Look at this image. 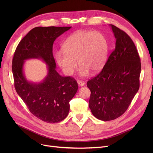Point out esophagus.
I'll return each instance as SVG.
<instances>
[{"label":"esophagus","mask_w":153,"mask_h":153,"mask_svg":"<svg viewBox=\"0 0 153 153\" xmlns=\"http://www.w3.org/2000/svg\"><path fill=\"white\" fill-rule=\"evenodd\" d=\"M77 84L79 87H82L85 85V82L84 81H78Z\"/></svg>","instance_id":"1"}]
</instances>
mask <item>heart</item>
<instances>
[{
  "mask_svg": "<svg viewBox=\"0 0 153 153\" xmlns=\"http://www.w3.org/2000/svg\"><path fill=\"white\" fill-rule=\"evenodd\" d=\"M108 44L103 34L97 31H78L69 36L62 45V51L56 53L58 66L66 76L73 74L79 66V73L86 77L91 71L99 72L107 59Z\"/></svg>",
  "mask_w": 153,
  "mask_h": 153,
  "instance_id": "1",
  "label": "heart"
}]
</instances>
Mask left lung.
<instances>
[{"mask_svg": "<svg viewBox=\"0 0 153 153\" xmlns=\"http://www.w3.org/2000/svg\"><path fill=\"white\" fill-rule=\"evenodd\" d=\"M115 48L100 73L87 83L91 91L89 106L93 115L102 121L123 115L140 87L141 62L131 38L110 24Z\"/></svg>", "mask_w": 153, "mask_h": 153, "instance_id": "left-lung-1", "label": "left lung"}]
</instances>
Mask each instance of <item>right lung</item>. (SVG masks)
<instances>
[{"label":"right lung","mask_w":153,"mask_h":153,"mask_svg":"<svg viewBox=\"0 0 153 153\" xmlns=\"http://www.w3.org/2000/svg\"><path fill=\"white\" fill-rule=\"evenodd\" d=\"M71 27H38L31 30L18 45L12 60L15 88L31 113L43 122L58 123L69 111V101L78 89L76 80L62 77L56 71L53 55L55 39ZM42 60L47 65V74L42 82L28 81L24 72L25 61Z\"/></svg>","instance_id":"right-lung-1"}]
</instances>
